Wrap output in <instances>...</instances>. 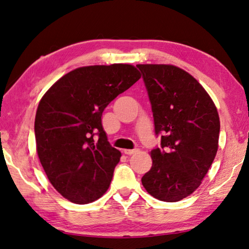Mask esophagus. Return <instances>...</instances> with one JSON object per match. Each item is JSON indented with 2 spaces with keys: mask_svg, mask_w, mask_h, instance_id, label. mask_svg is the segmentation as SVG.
<instances>
[{
  "mask_svg": "<svg viewBox=\"0 0 249 249\" xmlns=\"http://www.w3.org/2000/svg\"><path fill=\"white\" fill-rule=\"evenodd\" d=\"M139 152V149L135 148V149H124V153L126 155H133V154H135Z\"/></svg>",
  "mask_w": 249,
  "mask_h": 249,
  "instance_id": "1",
  "label": "esophagus"
}]
</instances>
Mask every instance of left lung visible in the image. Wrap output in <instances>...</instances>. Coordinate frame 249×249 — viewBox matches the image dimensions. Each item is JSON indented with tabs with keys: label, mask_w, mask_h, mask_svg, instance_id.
Instances as JSON below:
<instances>
[{
	"label": "left lung",
	"mask_w": 249,
	"mask_h": 249,
	"mask_svg": "<svg viewBox=\"0 0 249 249\" xmlns=\"http://www.w3.org/2000/svg\"><path fill=\"white\" fill-rule=\"evenodd\" d=\"M160 146L142 177L148 194L174 203L196 191L214 160L219 139L217 108L191 74L173 65L139 64Z\"/></svg>",
	"instance_id": "obj_1"
}]
</instances>
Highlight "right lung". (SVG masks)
Wrapping results in <instances>:
<instances>
[{"instance_id":"right-lung-1","label":"right lung","mask_w":249,"mask_h":249,"mask_svg":"<svg viewBox=\"0 0 249 249\" xmlns=\"http://www.w3.org/2000/svg\"><path fill=\"white\" fill-rule=\"evenodd\" d=\"M140 77L129 64L84 66L42 97L34 123L37 155L51 184L70 202L92 203L109 187L121 152L108 143L102 114Z\"/></svg>"}]
</instances>
